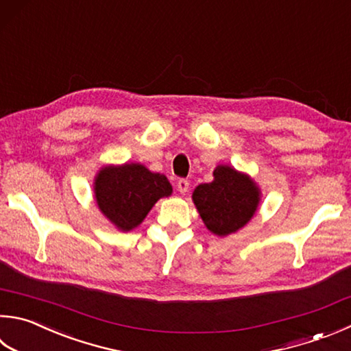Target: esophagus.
<instances>
[{
    "label": "esophagus",
    "mask_w": 351,
    "mask_h": 351,
    "mask_svg": "<svg viewBox=\"0 0 351 351\" xmlns=\"http://www.w3.org/2000/svg\"><path fill=\"white\" fill-rule=\"evenodd\" d=\"M189 186H190V182L187 180H184V178H181V180L178 181V190H180L182 195L189 192Z\"/></svg>",
    "instance_id": "34e87169"
}]
</instances>
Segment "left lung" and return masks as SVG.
Masks as SVG:
<instances>
[{
	"mask_svg": "<svg viewBox=\"0 0 351 351\" xmlns=\"http://www.w3.org/2000/svg\"><path fill=\"white\" fill-rule=\"evenodd\" d=\"M213 176L212 182L195 189L193 202L208 230L226 237L252 219L259 204V190L248 176L227 165L216 167Z\"/></svg>",
	"mask_w": 351,
	"mask_h": 351,
	"instance_id": "left-lung-1",
	"label": "left lung"
}]
</instances>
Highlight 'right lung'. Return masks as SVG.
Listing matches in <instances>:
<instances>
[{"mask_svg": "<svg viewBox=\"0 0 351 351\" xmlns=\"http://www.w3.org/2000/svg\"><path fill=\"white\" fill-rule=\"evenodd\" d=\"M170 193L167 178L152 173L141 164L106 167L95 181L99 210L124 232L141 224L159 197Z\"/></svg>", "mask_w": 351, "mask_h": 351, "instance_id": "add662e5", "label": "right lung"}]
</instances>
